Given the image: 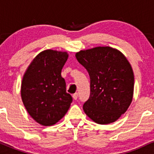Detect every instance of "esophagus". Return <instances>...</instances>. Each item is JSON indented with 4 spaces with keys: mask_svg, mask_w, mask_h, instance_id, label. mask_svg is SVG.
<instances>
[{
    "mask_svg": "<svg viewBox=\"0 0 154 154\" xmlns=\"http://www.w3.org/2000/svg\"><path fill=\"white\" fill-rule=\"evenodd\" d=\"M72 97H73L74 99L77 100V98H78V93H75V94H73V95H72Z\"/></svg>",
    "mask_w": 154,
    "mask_h": 154,
    "instance_id": "esophagus-1",
    "label": "esophagus"
}]
</instances>
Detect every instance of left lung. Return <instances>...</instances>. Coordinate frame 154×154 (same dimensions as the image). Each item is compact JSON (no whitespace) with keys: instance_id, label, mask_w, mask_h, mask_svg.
<instances>
[{"instance_id":"1","label":"left lung","mask_w":154,"mask_h":154,"mask_svg":"<svg viewBox=\"0 0 154 154\" xmlns=\"http://www.w3.org/2000/svg\"><path fill=\"white\" fill-rule=\"evenodd\" d=\"M91 79V95L83 105L88 117L100 125L114 122L125 114L132 100L134 74L119 51L95 47L75 55Z\"/></svg>"}]
</instances>
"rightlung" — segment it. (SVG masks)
Masks as SVG:
<instances>
[{
	"label": "right lung",
	"instance_id": "add662e5",
	"mask_svg": "<svg viewBox=\"0 0 154 154\" xmlns=\"http://www.w3.org/2000/svg\"><path fill=\"white\" fill-rule=\"evenodd\" d=\"M68 56L66 52L42 51L32 60L23 77V103L31 117L43 126L58 122L72 102L61 75Z\"/></svg>",
	"mask_w": 154,
	"mask_h": 154
}]
</instances>
